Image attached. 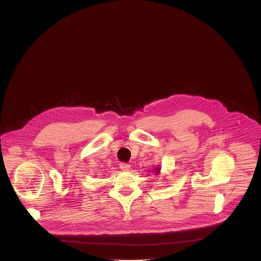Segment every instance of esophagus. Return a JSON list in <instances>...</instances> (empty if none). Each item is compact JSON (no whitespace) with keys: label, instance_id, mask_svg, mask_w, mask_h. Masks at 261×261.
<instances>
[{"label":"esophagus","instance_id":"esophagus-1","mask_svg":"<svg viewBox=\"0 0 261 261\" xmlns=\"http://www.w3.org/2000/svg\"><path fill=\"white\" fill-rule=\"evenodd\" d=\"M119 168H120L121 171H123V172H128V171L130 170V165L121 163V164H119Z\"/></svg>","mask_w":261,"mask_h":261}]
</instances>
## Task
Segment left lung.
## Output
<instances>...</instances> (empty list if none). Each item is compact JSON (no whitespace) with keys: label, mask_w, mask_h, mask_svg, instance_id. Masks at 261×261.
Segmentation results:
<instances>
[{"label":"left lung","mask_w":261,"mask_h":261,"mask_svg":"<svg viewBox=\"0 0 261 261\" xmlns=\"http://www.w3.org/2000/svg\"><path fill=\"white\" fill-rule=\"evenodd\" d=\"M154 173H155V175H160V172H161V168L159 167V166H156L155 168H154V171H153Z\"/></svg>","instance_id":"1"}]
</instances>
